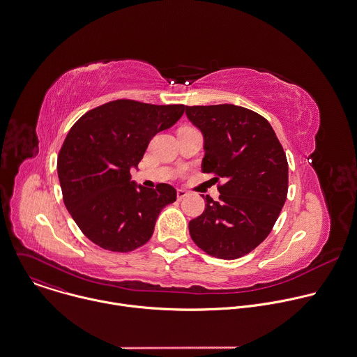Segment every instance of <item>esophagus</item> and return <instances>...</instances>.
I'll return each instance as SVG.
<instances>
[{
  "label": "esophagus",
  "instance_id": "1",
  "mask_svg": "<svg viewBox=\"0 0 357 357\" xmlns=\"http://www.w3.org/2000/svg\"><path fill=\"white\" fill-rule=\"evenodd\" d=\"M185 196H188V192H186L185 189H178V190H176V197H178V200H182Z\"/></svg>",
  "mask_w": 357,
  "mask_h": 357
}]
</instances>
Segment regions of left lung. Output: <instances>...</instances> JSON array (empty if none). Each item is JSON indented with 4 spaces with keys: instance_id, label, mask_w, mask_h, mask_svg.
Segmentation results:
<instances>
[{
    "instance_id": "obj_1",
    "label": "left lung",
    "mask_w": 357,
    "mask_h": 357,
    "mask_svg": "<svg viewBox=\"0 0 357 357\" xmlns=\"http://www.w3.org/2000/svg\"><path fill=\"white\" fill-rule=\"evenodd\" d=\"M204 137L202 169L214 174L220 200L189 222L193 242L207 255L234 260L256 249L271 232L288 195V161L270 122L234 105L185 107Z\"/></svg>"
}]
</instances>
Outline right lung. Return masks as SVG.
I'll list each match as a JSON object with an SVG mask.
<instances>
[{
  "instance_id": "right-lung-1",
  "label": "right lung",
  "mask_w": 357,
  "mask_h": 357,
  "mask_svg": "<svg viewBox=\"0 0 357 357\" xmlns=\"http://www.w3.org/2000/svg\"><path fill=\"white\" fill-rule=\"evenodd\" d=\"M183 111V104L115 100L87 111L70 128L56 161L62 197L76 225L97 246L119 253L143 246L161 210L176 200L171 185H136L130 168Z\"/></svg>"
}]
</instances>
